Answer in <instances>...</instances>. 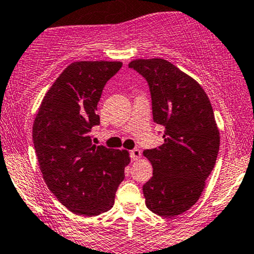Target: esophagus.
Returning a JSON list of instances; mask_svg holds the SVG:
<instances>
[{
    "label": "esophagus",
    "mask_w": 254,
    "mask_h": 254,
    "mask_svg": "<svg viewBox=\"0 0 254 254\" xmlns=\"http://www.w3.org/2000/svg\"><path fill=\"white\" fill-rule=\"evenodd\" d=\"M130 157H131V159L133 161L135 160H138V159H140L141 157H142V154H141V150L140 149H132L131 152H130Z\"/></svg>",
    "instance_id": "34e87169"
}]
</instances>
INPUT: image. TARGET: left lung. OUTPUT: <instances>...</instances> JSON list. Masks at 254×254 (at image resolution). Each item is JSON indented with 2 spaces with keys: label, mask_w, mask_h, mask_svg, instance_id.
Wrapping results in <instances>:
<instances>
[{
  "label": "left lung",
  "mask_w": 254,
  "mask_h": 254,
  "mask_svg": "<svg viewBox=\"0 0 254 254\" xmlns=\"http://www.w3.org/2000/svg\"><path fill=\"white\" fill-rule=\"evenodd\" d=\"M129 67L147 79L153 119L164 125V143L143 155L153 176L143 186L146 206L161 217L186 212L201 196L219 150V130L201 85L168 60L136 59Z\"/></svg>",
  "instance_id": "1"
}]
</instances>
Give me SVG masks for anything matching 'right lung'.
Returning a JSON list of instances; mask_svg holds the SVG:
<instances>
[{
  "instance_id": "add662e5",
  "label": "right lung",
  "mask_w": 254,
  "mask_h": 254,
  "mask_svg": "<svg viewBox=\"0 0 254 254\" xmlns=\"http://www.w3.org/2000/svg\"><path fill=\"white\" fill-rule=\"evenodd\" d=\"M121 61H76L61 72L42 100L32 138L49 190L73 213L94 217L114 205L130 155L96 146L89 135L100 124L97 102Z\"/></svg>"
}]
</instances>
